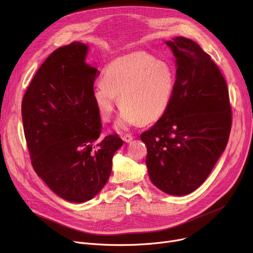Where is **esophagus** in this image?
Instances as JSON below:
<instances>
[{
  "instance_id": "obj_1",
  "label": "esophagus",
  "mask_w": 253,
  "mask_h": 253,
  "mask_svg": "<svg viewBox=\"0 0 253 253\" xmlns=\"http://www.w3.org/2000/svg\"><path fill=\"white\" fill-rule=\"evenodd\" d=\"M122 139L125 141V142H131V140L133 139V137H132L130 134H126V135H124L123 137H122Z\"/></svg>"
}]
</instances>
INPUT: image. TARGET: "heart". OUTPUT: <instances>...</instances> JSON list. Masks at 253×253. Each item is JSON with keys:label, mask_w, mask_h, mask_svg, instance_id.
<instances>
[{"label": "heart", "mask_w": 253, "mask_h": 253, "mask_svg": "<svg viewBox=\"0 0 253 253\" xmlns=\"http://www.w3.org/2000/svg\"><path fill=\"white\" fill-rule=\"evenodd\" d=\"M175 85L171 66L147 53L134 52L118 57L105 66L102 82L92 90L100 116L111 119L117 97L122 110L117 130L151 124L166 113Z\"/></svg>", "instance_id": "obj_1"}]
</instances>
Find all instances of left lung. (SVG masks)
Wrapping results in <instances>:
<instances>
[{"label":"left lung","instance_id":"obj_1","mask_svg":"<svg viewBox=\"0 0 253 253\" xmlns=\"http://www.w3.org/2000/svg\"><path fill=\"white\" fill-rule=\"evenodd\" d=\"M165 43L175 57L173 94L163 117L140 138L154 185L184 196L205 181L225 150L232 112L227 83L207 53L183 37Z\"/></svg>","mask_w":253,"mask_h":253}]
</instances>
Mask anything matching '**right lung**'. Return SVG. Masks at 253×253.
<instances>
[{
	"mask_svg": "<svg viewBox=\"0 0 253 253\" xmlns=\"http://www.w3.org/2000/svg\"><path fill=\"white\" fill-rule=\"evenodd\" d=\"M89 47L73 42L40 66L21 104L33 167L58 197L83 203L108 181L118 135L99 138V112L92 97L97 69L86 63Z\"/></svg>",
	"mask_w": 253,
	"mask_h": 253,
	"instance_id": "1",
	"label": "right lung"
}]
</instances>
